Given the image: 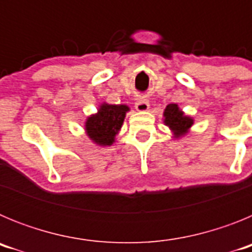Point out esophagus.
Wrapping results in <instances>:
<instances>
[{
  "instance_id": "1",
  "label": "esophagus",
  "mask_w": 252,
  "mask_h": 252,
  "mask_svg": "<svg viewBox=\"0 0 252 252\" xmlns=\"http://www.w3.org/2000/svg\"><path fill=\"white\" fill-rule=\"evenodd\" d=\"M135 108H136V111H139V112H146V111L150 108V104H149V101L145 98H139L136 101V103H135Z\"/></svg>"
}]
</instances>
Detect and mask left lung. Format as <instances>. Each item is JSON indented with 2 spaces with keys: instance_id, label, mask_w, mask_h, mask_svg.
Here are the masks:
<instances>
[{
  "instance_id": "1",
  "label": "left lung",
  "mask_w": 252,
  "mask_h": 252,
  "mask_svg": "<svg viewBox=\"0 0 252 252\" xmlns=\"http://www.w3.org/2000/svg\"><path fill=\"white\" fill-rule=\"evenodd\" d=\"M162 116H164V125L170 128L175 139L187 135L192 127V125L194 124V120L190 116H187L175 103L168 104Z\"/></svg>"
}]
</instances>
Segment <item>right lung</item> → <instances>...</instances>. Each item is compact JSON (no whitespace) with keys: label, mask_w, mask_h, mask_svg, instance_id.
I'll return each instance as SVG.
<instances>
[{"label":"right lung","mask_w":252,"mask_h":252,"mask_svg":"<svg viewBox=\"0 0 252 252\" xmlns=\"http://www.w3.org/2000/svg\"><path fill=\"white\" fill-rule=\"evenodd\" d=\"M128 111L130 107L126 104H108L103 102L97 113L87 117L84 125L87 136L95 145L111 146L116 141Z\"/></svg>","instance_id":"1"}]
</instances>
